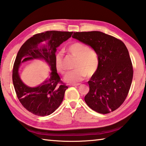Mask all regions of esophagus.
<instances>
[{
    "label": "esophagus",
    "mask_w": 146,
    "mask_h": 146,
    "mask_svg": "<svg viewBox=\"0 0 146 146\" xmlns=\"http://www.w3.org/2000/svg\"><path fill=\"white\" fill-rule=\"evenodd\" d=\"M80 85H81V84H80V83L73 84H71V86H80Z\"/></svg>",
    "instance_id": "esophagus-1"
}]
</instances>
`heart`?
I'll return each instance as SVG.
<instances>
[{"mask_svg":"<svg viewBox=\"0 0 146 146\" xmlns=\"http://www.w3.org/2000/svg\"><path fill=\"white\" fill-rule=\"evenodd\" d=\"M68 52L75 56V70L71 71L64 76V81L68 83H76L82 81L87 75H93L97 71L99 60L96 51L94 49L80 42H75L69 46ZM64 54L58 51L55 56V62L56 70L64 73L65 68L63 64Z\"/></svg>","mask_w":146,"mask_h":146,"instance_id":"obj_1","label":"heart"}]
</instances>
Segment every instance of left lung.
I'll list each match as a JSON object with an SVG mask.
<instances>
[{
  "mask_svg": "<svg viewBox=\"0 0 146 146\" xmlns=\"http://www.w3.org/2000/svg\"><path fill=\"white\" fill-rule=\"evenodd\" d=\"M72 37L97 52L99 65L88 81L87 105L95 111L107 114L118 109L126 98L133 70L129 51L123 42L100 31L74 32Z\"/></svg>",
  "mask_w": 146,
  "mask_h": 146,
  "instance_id": "8db88e82",
  "label": "left lung"
}]
</instances>
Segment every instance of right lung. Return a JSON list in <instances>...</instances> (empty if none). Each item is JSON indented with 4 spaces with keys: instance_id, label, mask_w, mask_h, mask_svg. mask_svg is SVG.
Returning a JSON list of instances; mask_svg holds the SVG:
<instances>
[{
    "instance_id": "right-lung-1",
    "label": "right lung",
    "mask_w": 146,
    "mask_h": 146,
    "mask_svg": "<svg viewBox=\"0 0 146 146\" xmlns=\"http://www.w3.org/2000/svg\"><path fill=\"white\" fill-rule=\"evenodd\" d=\"M73 32L49 31L35 35L20 48L13 70V83L17 97L28 111L44 117L53 113L62 102L68 87L61 82L55 62L56 48L71 37ZM42 60L50 68V77L36 87H29L21 80L18 72L21 63Z\"/></svg>"
}]
</instances>
